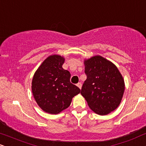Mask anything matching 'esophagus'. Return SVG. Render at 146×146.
Wrapping results in <instances>:
<instances>
[{
	"label": "esophagus",
	"instance_id": "34e87169",
	"mask_svg": "<svg viewBox=\"0 0 146 146\" xmlns=\"http://www.w3.org/2000/svg\"><path fill=\"white\" fill-rule=\"evenodd\" d=\"M77 86H78L79 88H82V84L81 83H78L77 84Z\"/></svg>",
	"mask_w": 146,
	"mask_h": 146
}]
</instances>
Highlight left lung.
Segmentation results:
<instances>
[{"instance_id":"1","label":"left lung","mask_w":146,"mask_h":146,"mask_svg":"<svg viewBox=\"0 0 146 146\" xmlns=\"http://www.w3.org/2000/svg\"><path fill=\"white\" fill-rule=\"evenodd\" d=\"M87 78L81 94L93 111L104 115L120 105L124 92V81L116 66L101 56L84 60Z\"/></svg>"}]
</instances>
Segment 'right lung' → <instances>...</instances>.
<instances>
[{"label":"right lung","mask_w":146,"mask_h":146,"mask_svg":"<svg viewBox=\"0 0 146 146\" xmlns=\"http://www.w3.org/2000/svg\"><path fill=\"white\" fill-rule=\"evenodd\" d=\"M64 62L62 56H50L33 76V96L38 106L47 113L58 114L68 108L73 97L81 91L70 82L71 74L63 69Z\"/></svg>","instance_id":"obj_1"}]
</instances>
